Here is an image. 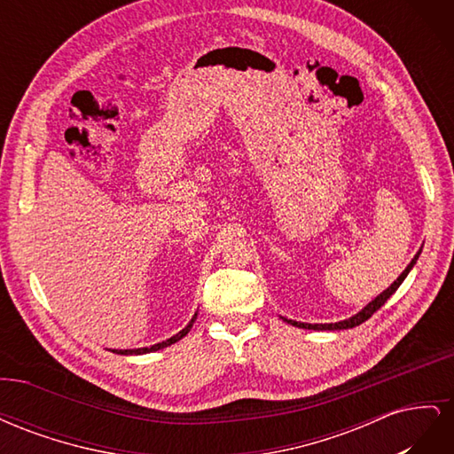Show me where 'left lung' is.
Here are the masks:
<instances>
[{"mask_svg": "<svg viewBox=\"0 0 454 454\" xmlns=\"http://www.w3.org/2000/svg\"><path fill=\"white\" fill-rule=\"evenodd\" d=\"M420 252L422 250H419L417 252V255L411 259V263L405 267V270L400 274V277H397L387 290H384L380 295H377L373 301H371V303H367L360 312H356L354 316H350V318H347V320H340V322H335V324H305V322H295V320H287V318H282L284 322H287V324H292V325H295V327H303V329H316V332H335V329H350V327H356V325H360L362 322H365V320H369L371 316H373V312H377L384 303H387V301L395 294V290L397 287L402 286V282L407 278V274L411 272V269L415 267V263H417V259H419V255H420Z\"/></svg>", "mask_w": 454, "mask_h": 454, "instance_id": "obj_1", "label": "left lung"}]
</instances>
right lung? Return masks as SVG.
<instances>
[{
    "label": "right lung",
    "mask_w": 454,
    "mask_h": 454,
    "mask_svg": "<svg viewBox=\"0 0 454 454\" xmlns=\"http://www.w3.org/2000/svg\"><path fill=\"white\" fill-rule=\"evenodd\" d=\"M195 320H197V312H195V316L193 318H191V322L182 329L180 333H176L174 337H170V339H167V340H162V342H157V345H151V347H144V348H127V350H112V352H115V354H122V356H132V354H149V352H155V350H160V348H167V347H170V345H174V342H177L180 339H184L189 332H191V327H193V324H195Z\"/></svg>",
    "instance_id": "add662e5"
}]
</instances>
